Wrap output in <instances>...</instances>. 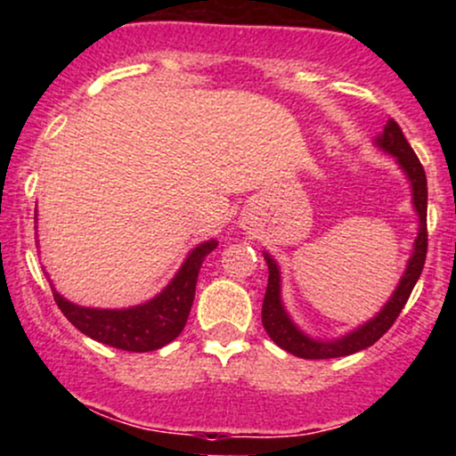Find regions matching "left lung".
I'll return each mask as SVG.
<instances>
[{
	"label": "left lung",
	"mask_w": 456,
	"mask_h": 456,
	"mask_svg": "<svg viewBox=\"0 0 456 456\" xmlns=\"http://www.w3.org/2000/svg\"><path fill=\"white\" fill-rule=\"evenodd\" d=\"M375 148H379L386 154H390L396 160L403 175L407 177L411 188V206L413 212L418 214V235L413 240L411 255L407 259L405 272L401 274L396 282L395 291L388 297L384 306L375 317L364 322L362 326L349 330L347 334L338 338H315L306 334L305 330L297 328V323L287 313L282 305L281 296V268L276 259L272 257L268 250H264V259L268 264V287H265L264 308H261V322H264L265 332L270 338L279 345L285 352L297 355L305 360H326V358H341L362 349L370 347L378 343L386 332H388L395 319L405 306L407 297H410L413 285L420 279L422 268H425L427 259V175L422 169L420 160L413 154L411 145L407 143L405 134L399 128L395 119H388L384 130L375 137Z\"/></svg>",
	"instance_id": "obj_1"
}]
</instances>
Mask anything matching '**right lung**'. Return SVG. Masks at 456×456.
Returning a JSON list of instances; mask_svg holds the SVG:
<instances>
[{"mask_svg": "<svg viewBox=\"0 0 456 456\" xmlns=\"http://www.w3.org/2000/svg\"><path fill=\"white\" fill-rule=\"evenodd\" d=\"M216 246V240H206V242L197 244L186 255L184 264L175 272L169 285L160 294L134 306H81L66 300L55 289L53 282H51V289H53V297L60 311L86 337L124 349V352H154V349L169 345L184 330L186 319L191 315L192 300H195L199 270Z\"/></svg>", "mask_w": 456, "mask_h": 456, "instance_id": "add662e5", "label": "right lung"}]
</instances>
